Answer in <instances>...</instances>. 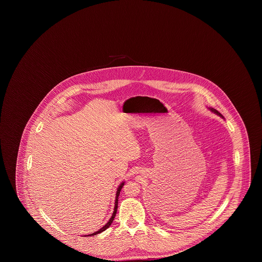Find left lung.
I'll use <instances>...</instances> for the list:
<instances>
[{
  "instance_id": "8db88e82",
  "label": "left lung",
  "mask_w": 262,
  "mask_h": 262,
  "mask_svg": "<svg viewBox=\"0 0 262 262\" xmlns=\"http://www.w3.org/2000/svg\"><path fill=\"white\" fill-rule=\"evenodd\" d=\"M209 109H210V110H211L212 112L215 113V114H216V115H218V116H220V117H222V118H223V116H222V115H221V114H220V113L218 112V111H217V110H215V109H213V108H209Z\"/></svg>"
}]
</instances>
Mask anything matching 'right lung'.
<instances>
[{"instance_id": "add662e5", "label": "right lung", "mask_w": 262, "mask_h": 262, "mask_svg": "<svg viewBox=\"0 0 262 262\" xmlns=\"http://www.w3.org/2000/svg\"><path fill=\"white\" fill-rule=\"evenodd\" d=\"M124 185H125V182H123L119 187H118V189H117V192H116V200H115V207H114V212H113L112 217L110 218V220L106 223V225H104L100 230H98L97 232H95V233H93V234H90V235H88V237L89 236H96V235H98L100 233H102V232H104L106 229H108L109 227H110V225L112 224L113 220H114V218H115V216H116V213H117V208H118V200H119V195H120V191H121V189L123 188L124 187Z\"/></svg>"}]
</instances>
